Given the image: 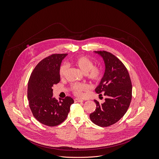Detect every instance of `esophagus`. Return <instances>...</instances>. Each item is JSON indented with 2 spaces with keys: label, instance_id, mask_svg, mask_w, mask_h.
<instances>
[{
  "label": "esophagus",
  "instance_id": "34e87169",
  "mask_svg": "<svg viewBox=\"0 0 159 159\" xmlns=\"http://www.w3.org/2000/svg\"><path fill=\"white\" fill-rule=\"evenodd\" d=\"M84 101L82 99H78V98H75L74 99V102H82Z\"/></svg>",
  "mask_w": 159,
  "mask_h": 159
}]
</instances>
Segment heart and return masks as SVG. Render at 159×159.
<instances>
[{
	"label": "heart",
	"instance_id": "1",
	"mask_svg": "<svg viewBox=\"0 0 159 159\" xmlns=\"http://www.w3.org/2000/svg\"><path fill=\"white\" fill-rule=\"evenodd\" d=\"M72 63L79 68L80 71L85 73L87 77L91 81L97 82L101 79L102 75L101 69L98 66H94L93 61L88 57H79L73 61ZM67 69V66L65 65L60 66L59 74L61 78L65 77ZM88 85L85 84H74L71 86V90L75 95L81 96L83 94V91L88 90Z\"/></svg>",
	"mask_w": 159,
	"mask_h": 159
}]
</instances>
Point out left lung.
<instances>
[{
	"instance_id": "8db88e82",
	"label": "left lung",
	"mask_w": 159,
	"mask_h": 159,
	"mask_svg": "<svg viewBox=\"0 0 159 159\" xmlns=\"http://www.w3.org/2000/svg\"><path fill=\"white\" fill-rule=\"evenodd\" d=\"M94 52L102 58L105 64L104 75L95 91L98 94L104 93L106 98L101 104L94 100L96 108L89 118L99 126L108 127L118 122L126 113L132 99V83L126 68L117 57L104 51Z\"/></svg>"
}]
</instances>
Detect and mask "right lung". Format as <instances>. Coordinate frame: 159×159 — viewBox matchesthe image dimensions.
I'll return each instance as SVG.
<instances>
[{"label":"right lung","mask_w":159,"mask_h":159,"mask_svg":"<svg viewBox=\"0 0 159 159\" xmlns=\"http://www.w3.org/2000/svg\"><path fill=\"white\" fill-rule=\"evenodd\" d=\"M67 53L52 54L42 60L32 72L27 89L29 107L34 116L41 123L55 126L68 116L73 99L66 96L57 101L53 97V85L60 81L59 70Z\"/></svg>","instance_id":"1"}]
</instances>
